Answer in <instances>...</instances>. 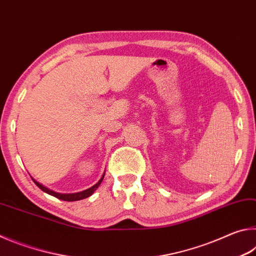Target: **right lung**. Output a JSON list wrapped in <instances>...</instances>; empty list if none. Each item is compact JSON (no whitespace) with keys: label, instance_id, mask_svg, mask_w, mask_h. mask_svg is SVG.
Instances as JSON below:
<instances>
[{"label":"right lung","instance_id":"add662e5","mask_svg":"<svg viewBox=\"0 0 256 256\" xmlns=\"http://www.w3.org/2000/svg\"><path fill=\"white\" fill-rule=\"evenodd\" d=\"M105 175V174H104ZM104 175H102V177L100 180H99V182L97 184H94L92 188H88V190H82V192H78V193H72V194H60V193H56V192H54V190H48L47 188H45L44 185H42V184H40L38 183V182H36V180H34V184H36L38 188H40L42 190H44L45 193H47V194H50V196H55V198H60V200H63V201H79V200H82V198H88V196H92V194L94 192V190H96L97 188H98V186L100 185V183L102 182V180H104Z\"/></svg>","mask_w":256,"mask_h":256}]
</instances>
